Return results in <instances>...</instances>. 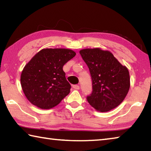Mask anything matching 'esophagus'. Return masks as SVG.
Returning <instances> with one entry per match:
<instances>
[{"mask_svg":"<svg viewBox=\"0 0 151 151\" xmlns=\"http://www.w3.org/2000/svg\"><path fill=\"white\" fill-rule=\"evenodd\" d=\"M73 88L76 89V90H78V89L80 88V86H79L77 85H73Z\"/></svg>","mask_w":151,"mask_h":151,"instance_id":"obj_1","label":"esophagus"}]
</instances>
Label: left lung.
<instances>
[{"instance_id":"obj_1","label":"left lung","mask_w":151,"mask_h":151,"mask_svg":"<svg viewBox=\"0 0 151 151\" xmlns=\"http://www.w3.org/2000/svg\"><path fill=\"white\" fill-rule=\"evenodd\" d=\"M80 54L90 71L93 91L86 99L100 112L116 108L124 101L130 88L128 68L108 50L86 48Z\"/></svg>"}]
</instances>
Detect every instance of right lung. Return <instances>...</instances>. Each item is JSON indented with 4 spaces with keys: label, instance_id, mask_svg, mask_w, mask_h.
I'll list each match as a JSON object with an SVG mask.
<instances>
[{
    "label": "right lung",
    "instance_id": "right-lung-1",
    "mask_svg": "<svg viewBox=\"0 0 151 151\" xmlns=\"http://www.w3.org/2000/svg\"><path fill=\"white\" fill-rule=\"evenodd\" d=\"M76 55L66 48H45L37 52L22 71L20 84L25 96L42 109L57 106L70 93L63 67Z\"/></svg>",
    "mask_w": 151,
    "mask_h": 151
}]
</instances>
